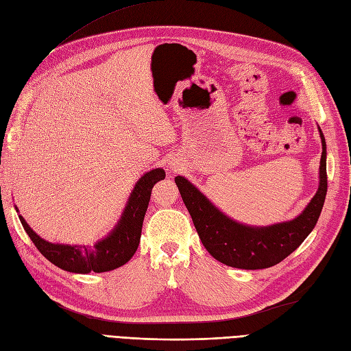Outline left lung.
Listing matches in <instances>:
<instances>
[{"label":"left lung","mask_w":351,"mask_h":351,"mask_svg":"<svg viewBox=\"0 0 351 351\" xmlns=\"http://www.w3.org/2000/svg\"><path fill=\"white\" fill-rule=\"evenodd\" d=\"M322 139L319 190L300 217L269 227H249L223 215L184 176L175 182L190 212L206 250L219 263L243 269H261L278 264L298 247L317 223L328 191L326 142Z\"/></svg>","instance_id":"8db88e82"}]
</instances>
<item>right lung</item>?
<instances>
[{"instance_id": "right-lung-1", "label": "right lung", "mask_w": 351, "mask_h": 351, "mask_svg": "<svg viewBox=\"0 0 351 351\" xmlns=\"http://www.w3.org/2000/svg\"><path fill=\"white\" fill-rule=\"evenodd\" d=\"M166 173L163 169L149 170L134 185L133 191L125 204L121 218L115 228L104 240L97 241L93 247L71 246L50 243L35 234L34 230L26 223L23 217L19 219L29 236L32 243L46 256L51 264L69 273L87 274L90 271L104 273L119 268L136 252L141 240V231L145 212L148 209L151 190L158 181H163Z\"/></svg>"}]
</instances>
